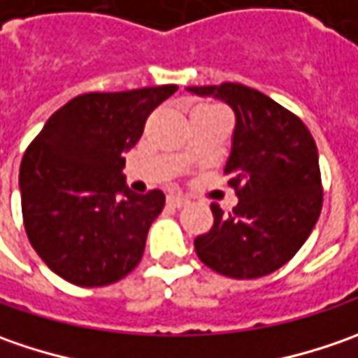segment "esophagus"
<instances>
[{
  "label": "esophagus",
  "instance_id": "obj_1",
  "mask_svg": "<svg viewBox=\"0 0 358 358\" xmlns=\"http://www.w3.org/2000/svg\"><path fill=\"white\" fill-rule=\"evenodd\" d=\"M167 203L171 205V207H185L189 199H187L185 195H179V193H171V195H167Z\"/></svg>",
  "mask_w": 358,
  "mask_h": 358
}]
</instances>
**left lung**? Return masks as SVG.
<instances>
[{"label": "left lung", "mask_w": 358, "mask_h": 358, "mask_svg": "<svg viewBox=\"0 0 358 358\" xmlns=\"http://www.w3.org/2000/svg\"><path fill=\"white\" fill-rule=\"evenodd\" d=\"M235 111L225 165L239 203L231 213L213 203V227L195 239L201 261L231 279H257L281 268L303 247L323 207L317 145L293 111L241 83L187 87Z\"/></svg>", "instance_id": "8db88e82"}]
</instances>
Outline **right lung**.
I'll return each mask as SVG.
<instances>
[{
	"mask_svg": "<svg viewBox=\"0 0 358 358\" xmlns=\"http://www.w3.org/2000/svg\"><path fill=\"white\" fill-rule=\"evenodd\" d=\"M177 85L83 93L57 109L21 159V213L35 253L79 287L117 282L139 265L165 195L125 185L123 153Z\"/></svg>",
	"mask_w": 358,
	"mask_h": 358,
	"instance_id": "obj_1",
	"label": "right lung"
}]
</instances>
